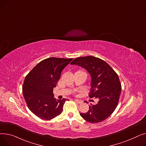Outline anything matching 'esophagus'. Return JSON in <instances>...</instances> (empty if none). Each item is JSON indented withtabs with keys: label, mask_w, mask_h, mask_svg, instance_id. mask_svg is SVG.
I'll return each instance as SVG.
<instances>
[{
	"label": "esophagus",
	"mask_w": 146,
	"mask_h": 146,
	"mask_svg": "<svg viewBox=\"0 0 146 146\" xmlns=\"http://www.w3.org/2000/svg\"><path fill=\"white\" fill-rule=\"evenodd\" d=\"M74 101L76 102V103H78V104H82V101H81V100H78V99H74Z\"/></svg>",
	"instance_id": "obj_1"
}]
</instances>
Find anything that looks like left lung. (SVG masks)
<instances>
[{
  "mask_svg": "<svg viewBox=\"0 0 146 146\" xmlns=\"http://www.w3.org/2000/svg\"><path fill=\"white\" fill-rule=\"evenodd\" d=\"M70 64L79 66L88 71L91 77L89 97L99 99L97 104H91L89 110L80 113V116L91 123L108 118L117 108L121 94L118 74L105 61L93 56L76 58Z\"/></svg>",
  "mask_w": 146,
  "mask_h": 146,
  "instance_id": "1",
  "label": "left lung"
}]
</instances>
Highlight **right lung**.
I'll return each mask as SVG.
<instances>
[{"label": "right lung", "mask_w": 146, "mask_h": 146, "mask_svg": "<svg viewBox=\"0 0 146 146\" xmlns=\"http://www.w3.org/2000/svg\"><path fill=\"white\" fill-rule=\"evenodd\" d=\"M73 58L50 57L37 64L25 77L22 93L28 108L36 116L50 120L63 112L67 99H56L53 88L64 67Z\"/></svg>", "instance_id": "right-lung-1"}]
</instances>
